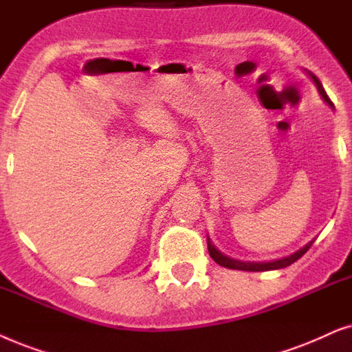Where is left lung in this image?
<instances>
[{"label": "left lung", "instance_id": "8db88e82", "mask_svg": "<svg viewBox=\"0 0 352 352\" xmlns=\"http://www.w3.org/2000/svg\"><path fill=\"white\" fill-rule=\"evenodd\" d=\"M312 80L314 83H316L317 90L318 93H320V96L323 98V101L329 102V104L333 107V102L330 101V98L327 96L325 90H323L322 83L318 78L316 77V75L311 74ZM312 241L309 243V245H306L304 248H301V250L294 252V254L288 256V257H283V259H278V261H270V262H241V261H236V259H230V257L223 256L222 252L217 251V248H215L212 243H210V240L208 238V250H209V256L212 257V259L217 262L219 265L225 267V269H233V270H246V272H265V270H277V269H285V267L292 265L293 262H296L299 257H302L304 254H306L309 248H311Z\"/></svg>", "mask_w": 352, "mask_h": 352}]
</instances>
